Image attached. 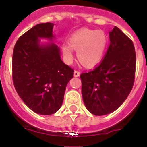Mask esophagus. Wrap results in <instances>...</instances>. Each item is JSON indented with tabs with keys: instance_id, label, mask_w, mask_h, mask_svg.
Listing matches in <instances>:
<instances>
[{
	"instance_id": "34e87169",
	"label": "esophagus",
	"mask_w": 147,
	"mask_h": 147,
	"mask_svg": "<svg viewBox=\"0 0 147 147\" xmlns=\"http://www.w3.org/2000/svg\"><path fill=\"white\" fill-rule=\"evenodd\" d=\"M74 76H75V77H78V76H80V72L78 71H74Z\"/></svg>"
}]
</instances>
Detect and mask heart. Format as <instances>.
I'll use <instances>...</instances> for the list:
<instances>
[{
  "label": "heart",
  "instance_id": "obj_1",
  "mask_svg": "<svg viewBox=\"0 0 147 147\" xmlns=\"http://www.w3.org/2000/svg\"><path fill=\"white\" fill-rule=\"evenodd\" d=\"M107 42L108 39L104 31L82 28L71 35L69 44H62L63 57L67 63H71L74 59L73 49L77 52L78 61L84 66L94 68L102 61Z\"/></svg>",
  "mask_w": 147,
  "mask_h": 147
}]
</instances>
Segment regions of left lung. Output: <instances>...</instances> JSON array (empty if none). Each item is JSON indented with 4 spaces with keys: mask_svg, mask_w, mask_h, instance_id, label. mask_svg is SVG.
<instances>
[{
    "mask_svg": "<svg viewBox=\"0 0 147 147\" xmlns=\"http://www.w3.org/2000/svg\"><path fill=\"white\" fill-rule=\"evenodd\" d=\"M110 46L97 68L80 76L83 101L96 116L116 111L134 82L136 53L133 42L117 26L109 32Z\"/></svg>",
    "mask_w": 147,
    "mask_h": 147,
    "instance_id": "obj_1",
    "label": "left lung"
}]
</instances>
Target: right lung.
Wrapping results in <instances>:
<instances>
[{
  "label": "right lung",
  "instance_id": "right-lung-1",
  "mask_svg": "<svg viewBox=\"0 0 147 147\" xmlns=\"http://www.w3.org/2000/svg\"><path fill=\"white\" fill-rule=\"evenodd\" d=\"M54 24L36 25L19 38L13 53V81L20 98L41 115L59 111L74 70L62 62L53 41ZM46 38L48 43H42Z\"/></svg>",
  "mask_w": 147,
  "mask_h": 147
}]
</instances>
